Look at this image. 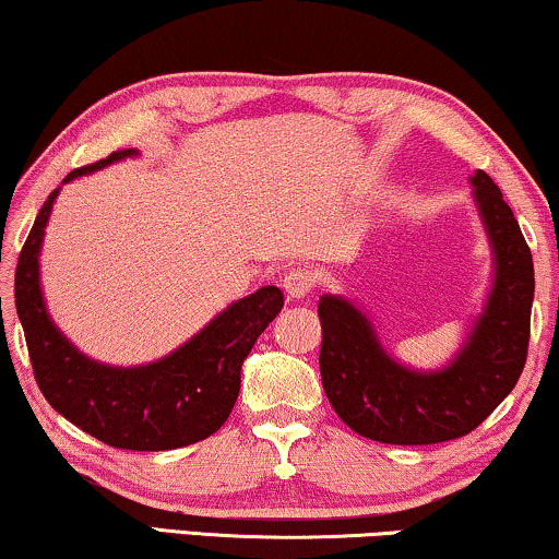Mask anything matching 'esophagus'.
<instances>
[{
  "label": "esophagus",
  "mask_w": 559,
  "mask_h": 559,
  "mask_svg": "<svg viewBox=\"0 0 559 559\" xmlns=\"http://www.w3.org/2000/svg\"><path fill=\"white\" fill-rule=\"evenodd\" d=\"M317 286V276H313L311 269H306V265H294L286 276H283V288H286L288 298H306Z\"/></svg>",
  "instance_id": "1"
}]
</instances>
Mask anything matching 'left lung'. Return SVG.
I'll return each mask as SVG.
<instances>
[{"instance_id":"left-lung-1","label":"left lung","mask_w":559,"mask_h":559,"mask_svg":"<svg viewBox=\"0 0 559 559\" xmlns=\"http://www.w3.org/2000/svg\"><path fill=\"white\" fill-rule=\"evenodd\" d=\"M471 187L493 276L481 313L445 367L403 365L382 347L355 301L319 298L321 384L336 415L369 440L428 445L466 436L497 411L522 374L534 298L532 253L493 179L476 169Z\"/></svg>"}]
</instances>
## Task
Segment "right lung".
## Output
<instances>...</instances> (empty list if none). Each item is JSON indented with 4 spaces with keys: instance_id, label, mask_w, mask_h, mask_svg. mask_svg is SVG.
Instances as JSON below:
<instances>
[{
    "instance_id": "add662e5",
    "label": "right lung",
    "mask_w": 559,
    "mask_h": 559,
    "mask_svg": "<svg viewBox=\"0 0 559 559\" xmlns=\"http://www.w3.org/2000/svg\"><path fill=\"white\" fill-rule=\"evenodd\" d=\"M133 156L139 148L114 152L73 169L62 185ZM58 194L60 187L40 207L14 273V304L45 400L88 436L126 451H169L212 436L238 400L242 361L283 309L281 288L263 286L230 304L182 347L148 365L91 359L55 326L43 296L40 250Z\"/></svg>"
}]
</instances>
